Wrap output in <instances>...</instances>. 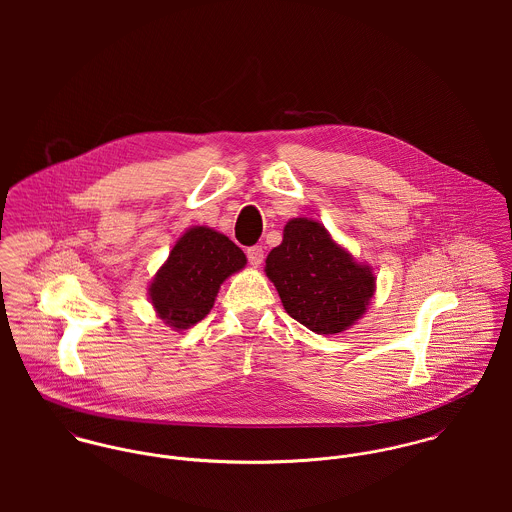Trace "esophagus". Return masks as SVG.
<instances>
[{"label": "esophagus", "mask_w": 512, "mask_h": 512, "mask_svg": "<svg viewBox=\"0 0 512 512\" xmlns=\"http://www.w3.org/2000/svg\"><path fill=\"white\" fill-rule=\"evenodd\" d=\"M246 256H248L252 266H260L264 262V248L262 246H250L246 250Z\"/></svg>", "instance_id": "obj_1"}]
</instances>
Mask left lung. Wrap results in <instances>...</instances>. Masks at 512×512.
<instances>
[{
	"label": "left lung",
	"instance_id": "1",
	"mask_svg": "<svg viewBox=\"0 0 512 512\" xmlns=\"http://www.w3.org/2000/svg\"><path fill=\"white\" fill-rule=\"evenodd\" d=\"M288 315L313 333L335 335L363 317L374 295V274L357 264L315 220L293 219L266 258Z\"/></svg>",
	"mask_w": 512,
	"mask_h": 512
}]
</instances>
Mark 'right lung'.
Returning <instances> with one entry per match:
<instances>
[{"label": "right lung", "mask_w": 512, "mask_h": 512, "mask_svg": "<svg viewBox=\"0 0 512 512\" xmlns=\"http://www.w3.org/2000/svg\"><path fill=\"white\" fill-rule=\"evenodd\" d=\"M244 264V252L228 236L195 226L169 252L149 286V299L167 325L187 329L213 309L220 284Z\"/></svg>", "instance_id": "add662e5"}]
</instances>
